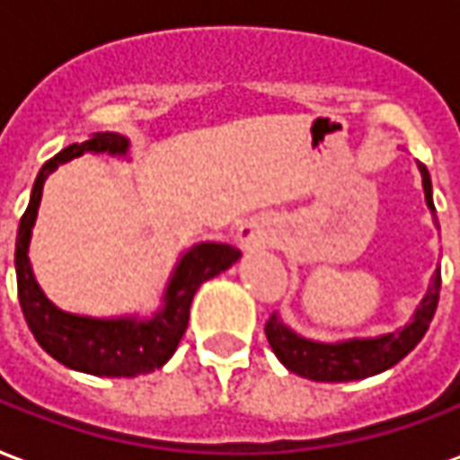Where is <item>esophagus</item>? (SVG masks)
Returning a JSON list of instances; mask_svg holds the SVG:
<instances>
[{
  "instance_id": "34e87169",
  "label": "esophagus",
  "mask_w": 460,
  "mask_h": 460,
  "mask_svg": "<svg viewBox=\"0 0 460 460\" xmlns=\"http://www.w3.org/2000/svg\"><path fill=\"white\" fill-rule=\"evenodd\" d=\"M272 237V227L265 217H250L248 223L240 225L237 230V243L243 250H255L268 245Z\"/></svg>"
}]
</instances>
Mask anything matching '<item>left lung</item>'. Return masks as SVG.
<instances>
[{
	"label": "left lung",
	"mask_w": 460,
	"mask_h": 460,
	"mask_svg": "<svg viewBox=\"0 0 460 460\" xmlns=\"http://www.w3.org/2000/svg\"><path fill=\"white\" fill-rule=\"evenodd\" d=\"M423 175V190H426V202L430 212L433 198H430V175L426 164H418ZM438 296H441V270H436L429 293L420 300V308L413 315V323H408L403 331L388 332L381 338L370 341H348V343H313L305 338H297L296 332L288 331L283 323L275 315L265 323V335L270 343L272 353L280 358L285 368L293 370L303 378L323 383L341 381H360L376 373L394 368L398 360H403L429 331L433 313L438 308Z\"/></svg>",
	"instance_id": "8db88e82"
}]
</instances>
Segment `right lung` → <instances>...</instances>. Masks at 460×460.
Wrapping results in <instances>:
<instances>
[{"label":"right lung","mask_w":460,"mask_h":460,"mask_svg":"<svg viewBox=\"0 0 460 460\" xmlns=\"http://www.w3.org/2000/svg\"><path fill=\"white\" fill-rule=\"evenodd\" d=\"M84 152H110L125 155L128 137L117 132H97L84 142H75L52 160H47L34 180L27 210L19 220L17 248H14V268H17V293L24 321L34 332L37 343L49 356L65 363L66 368L107 376V378H132L139 373L164 366L180 345V338L188 331L190 303L205 280L227 270L240 258V250L223 243H199L182 255L172 280L164 293V308L152 321L137 323L132 318L119 321H94L79 318L57 310L31 275L30 248L31 225L37 220V208L42 199V188L47 175L57 170V164L79 157Z\"/></svg>","instance_id":"add662e5"}]
</instances>
